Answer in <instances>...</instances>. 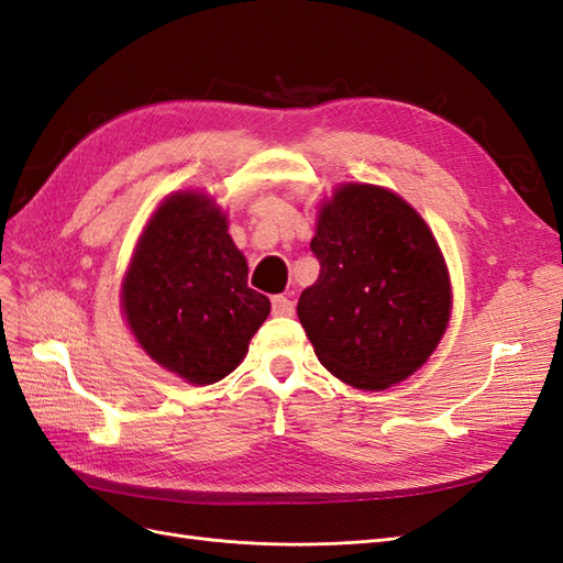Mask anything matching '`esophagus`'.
Wrapping results in <instances>:
<instances>
[{
    "label": "esophagus",
    "instance_id": "obj_1",
    "mask_svg": "<svg viewBox=\"0 0 563 563\" xmlns=\"http://www.w3.org/2000/svg\"><path fill=\"white\" fill-rule=\"evenodd\" d=\"M271 307H273V313L276 316H292L295 313V301L287 297V295H276L271 299Z\"/></svg>",
    "mask_w": 563,
    "mask_h": 563
}]
</instances>
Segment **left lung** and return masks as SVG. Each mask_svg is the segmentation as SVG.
<instances>
[{
  "label": "left lung",
  "instance_id": "obj_1",
  "mask_svg": "<svg viewBox=\"0 0 563 563\" xmlns=\"http://www.w3.org/2000/svg\"><path fill=\"white\" fill-rule=\"evenodd\" d=\"M319 280L297 301L319 362L362 390L419 368L450 321V278L426 221L376 185H344L311 240Z\"/></svg>",
  "mask_w": 563,
  "mask_h": 563
}]
</instances>
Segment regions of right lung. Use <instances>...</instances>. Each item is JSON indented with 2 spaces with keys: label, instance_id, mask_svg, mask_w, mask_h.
<instances>
[{
  "label": "right lung",
  "instance_id": "right-lung-1",
  "mask_svg": "<svg viewBox=\"0 0 563 563\" xmlns=\"http://www.w3.org/2000/svg\"><path fill=\"white\" fill-rule=\"evenodd\" d=\"M128 325L156 364L195 385L225 378L271 311L209 199L180 192L144 228L123 280Z\"/></svg>",
  "mask_w": 563,
  "mask_h": 563
}]
</instances>
